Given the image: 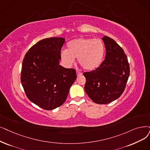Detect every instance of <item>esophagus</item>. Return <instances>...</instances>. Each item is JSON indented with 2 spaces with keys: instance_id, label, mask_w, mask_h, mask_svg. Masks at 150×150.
<instances>
[{
  "instance_id": "esophagus-1",
  "label": "esophagus",
  "mask_w": 150,
  "mask_h": 150,
  "mask_svg": "<svg viewBox=\"0 0 150 150\" xmlns=\"http://www.w3.org/2000/svg\"><path fill=\"white\" fill-rule=\"evenodd\" d=\"M82 75V73H81V72H79V71H76V75H77V76H80V75Z\"/></svg>"
}]
</instances>
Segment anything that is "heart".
<instances>
[{
  "label": "heart",
  "instance_id": "heart-1",
  "mask_svg": "<svg viewBox=\"0 0 150 150\" xmlns=\"http://www.w3.org/2000/svg\"><path fill=\"white\" fill-rule=\"evenodd\" d=\"M67 50L61 52L63 64L71 67L78 58L80 66L84 70L91 71L99 67L105 52L103 43L99 39L79 38L67 43Z\"/></svg>",
  "mask_w": 150,
  "mask_h": 150
}]
</instances>
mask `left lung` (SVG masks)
<instances>
[{
  "instance_id": "1",
  "label": "left lung",
  "mask_w": 150,
  "mask_h": 150,
  "mask_svg": "<svg viewBox=\"0 0 150 150\" xmlns=\"http://www.w3.org/2000/svg\"><path fill=\"white\" fill-rule=\"evenodd\" d=\"M106 49L105 59L99 67L84 72L85 92L94 102L107 104L118 99L125 91L129 76V65L123 50L112 38H102Z\"/></svg>"
}]
</instances>
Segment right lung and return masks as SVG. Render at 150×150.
<instances>
[{
    "instance_id": "1",
    "label": "right lung",
    "mask_w": 150,
    "mask_h": 150,
    "mask_svg": "<svg viewBox=\"0 0 150 150\" xmlns=\"http://www.w3.org/2000/svg\"><path fill=\"white\" fill-rule=\"evenodd\" d=\"M64 42L62 37L43 39L29 50L23 61L21 81L25 94L47 110L62 105L76 79L75 69L59 65Z\"/></svg>"
}]
</instances>
